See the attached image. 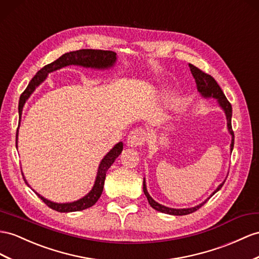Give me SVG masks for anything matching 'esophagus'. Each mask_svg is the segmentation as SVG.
Masks as SVG:
<instances>
[{"instance_id": "esophagus-1", "label": "esophagus", "mask_w": 259, "mask_h": 259, "mask_svg": "<svg viewBox=\"0 0 259 259\" xmlns=\"http://www.w3.org/2000/svg\"><path fill=\"white\" fill-rule=\"evenodd\" d=\"M145 139H147V132L140 128L135 129L129 134L127 138V144L128 147H131V148L141 147L142 144H144Z\"/></svg>"}]
</instances>
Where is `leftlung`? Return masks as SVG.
I'll return each instance as SVG.
<instances>
[{
	"instance_id": "obj_1",
	"label": "left lung",
	"mask_w": 259,
	"mask_h": 259,
	"mask_svg": "<svg viewBox=\"0 0 259 259\" xmlns=\"http://www.w3.org/2000/svg\"><path fill=\"white\" fill-rule=\"evenodd\" d=\"M189 68L191 71V74H193L195 81H196L198 92L200 93L201 96L204 98H215L219 105H220V107L224 110L225 116H227V121H228V130L230 132V135L232 136V141H231V152H232V150H233V147H234V132H233V130H232V123H231L232 106H231L230 102L228 101L227 97H225L224 93L222 92L221 88L219 86V84L217 83V81L213 77L207 74V73H204L200 69H198L197 66H195L193 64H189ZM224 183H225V181L222 184L219 185V187L213 191V193H212V195L210 197H212L217 193V191L220 190ZM143 191H144L145 197L148 198V201L152 208L157 210V211H160V212H163V213H167V214H171V215H186L189 213H193V212L197 211L199 208L201 207V205H203L205 202H207L208 199H210V197H209L207 200H204L202 203L196 205V207H194V208L174 209V208L165 207V205L156 202L154 199L149 195L148 190H147V185H145V178H143Z\"/></svg>"
}]
</instances>
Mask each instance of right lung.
<instances>
[{
  "label": "right lung",
  "instance_id": "1",
  "mask_svg": "<svg viewBox=\"0 0 259 259\" xmlns=\"http://www.w3.org/2000/svg\"><path fill=\"white\" fill-rule=\"evenodd\" d=\"M116 60H117V57H116V54L114 51L81 49V50L71 51V52H68V54H64L60 58L57 59L56 61L45 65L44 68L39 70L37 72V74L30 79L28 86L22 93L21 97H19V104H18L19 119H21L23 107H24L26 101H27L29 96L32 94V92L36 90L37 86L40 85L45 81L49 73L61 69V68H64V66H66V65H81V66H84V68H93V69H99V70L109 69L115 64ZM19 123H21V120H19ZM17 137H18V128H17V132H16V147H17ZM122 149H123L122 142H119L108 152L107 154L104 156L101 164H99V166H98L97 176H96L94 186H93L92 190L88 195L84 196L81 199H78V200L73 201V202H66V203H57V202H52V201L48 200V199L44 198L38 193H36L37 196L40 198L49 208L54 209L58 212H74V211H81V210L92 207V205H94L96 203V201L98 200L99 197H101V195L103 193L106 173H107L108 168L111 166L112 163L115 162L116 158L120 155ZM22 175H23V173H22ZM23 178H24L25 183L28 185L27 181L25 180L24 175H23Z\"/></svg>",
  "mask_w": 259,
  "mask_h": 259
}]
</instances>
